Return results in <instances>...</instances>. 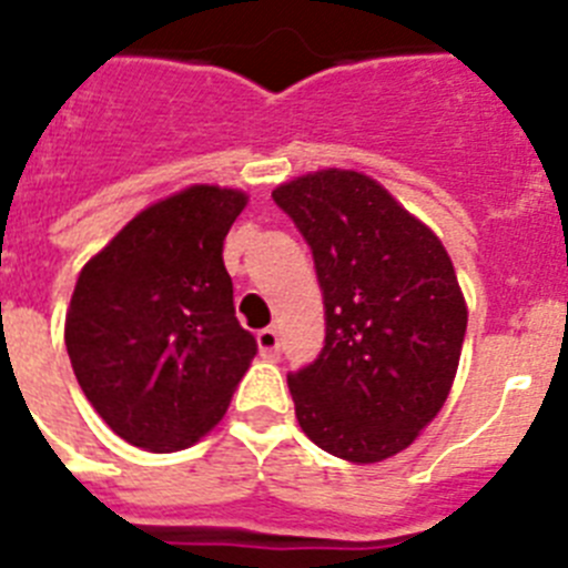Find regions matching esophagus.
Segmentation results:
<instances>
[{"label": "esophagus", "mask_w": 568, "mask_h": 568, "mask_svg": "<svg viewBox=\"0 0 568 568\" xmlns=\"http://www.w3.org/2000/svg\"><path fill=\"white\" fill-rule=\"evenodd\" d=\"M255 341H258V349L264 358H278V333H275L273 327L261 329V333L255 335Z\"/></svg>", "instance_id": "1"}]
</instances>
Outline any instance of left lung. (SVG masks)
<instances>
[{
	"label": "left lung",
	"instance_id": "8db88e82",
	"mask_svg": "<svg viewBox=\"0 0 568 568\" xmlns=\"http://www.w3.org/2000/svg\"><path fill=\"white\" fill-rule=\"evenodd\" d=\"M313 250L327 335L287 375L301 429L375 464L413 444L458 373L466 304L444 244L369 175L318 170L273 190Z\"/></svg>",
	"mask_w": 568,
	"mask_h": 568
}]
</instances>
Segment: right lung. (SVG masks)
<instances>
[{"mask_svg": "<svg viewBox=\"0 0 568 568\" xmlns=\"http://www.w3.org/2000/svg\"><path fill=\"white\" fill-rule=\"evenodd\" d=\"M247 204L195 184L124 224L84 264L64 321L82 393L128 444L175 453L207 435L258 353L222 250Z\"/></svg>", "mask_w": 568, "mask_h": 568, "instance_id": "right-lung-1", "label": "right lung"}]
</instances>
